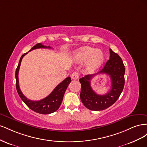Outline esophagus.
I'll list each match as a JSON object with an SVG mask.
<instances>
[{
	"instance_id": "1",
	"label": "esophagus",
	"mask_w": 147,
	"mask_h": 147,
	"mask_svg": "<svg viewBox=\"0 0 147 147\" xmlns=\"http://www.w3.org/2000/svg\"><path fill=\"white\" fill-rule=\"evenodd\" d=\"M79 77V74L77 72H74L72 75H71V78H72L73 80H77Z\"/></svg>"
}]
</instances>
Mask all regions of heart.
I'll use <instances>...</instances> for the list:
<instances>
[{
	"instance_id": "heart-1",
	"label": "heart",
	"mask_w": 147,
	"mask_h": 147,
	"mask_svg": "<svg viewBox=\"0 0 147 147\" xmlns=\"http://www.w3.org/2000/svg\"><path fill=\"white\" fill-rule=\"evenodd\" d=\"M74 57L78 63L88 61L86 69L90 72H94L100 67L104 61V55L101 50L87 47L75 51Z\"/></svg>"
}]
</instances>
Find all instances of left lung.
Listing matches in <instances>:
<instances>
[{
	"instance_id": "obj_1",
	"label": "left lung",
	"mask_w": 147,
	"mask_h": 147,
	"mask_svg": "<svg viewBox=\"0 0 147 147\" xmlns=\"http://www.w3.org/2000/svg\"><path fill=\"white\" fill-rule=\"evenodd\" d=\"M125 68L121 57L110 49V59L105 64L104 68L93 75H87L80 78L82 90L80 99L83 105L91 110L99 111L109 108L117 100L123 91L124 86ZM105 73L111 79V89L104 95H99L92 90L90 86L91 79L95 75Z\"/></svg>"
}]
</instances>
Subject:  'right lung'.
Returning a JSON list of instances; mask_svg holds the SVG:
<instances>
[{
  "mask_svg": "<svg viewBox=\"0 0 147 147\" xmlns=\"http://www.w3.org/2000/svg\"><path fill=\"white\" fill-rule=\"evenodd\" d=\"M38 48H51V47L49 46H44L42 43H37V45H35L31 48L29 51ZM28 52L24 53V54L21 56L18 65L16 69L15 78L16 88L17 92L18 93L21 99L24 102L25 104L27 105L29 109L34 111L35 112L45 115L52 113L56 112V111L59 108V107L62 103V101H63V97L66 89L68 87L69 83L71 82V78L70 77H67L61 83H59L58 85L54 89V90H53L47 97H46L45 98L37 101L28 99L27 97L24 96L23 92H21L18 80V72L22 59L23 58V57L26 54H28Z\"/></svg>",
  "mask_w": 147,
  "mask_h": 147,
  "instance_id": "add662e5",
  "label": "right lung"
}]
</instances>
